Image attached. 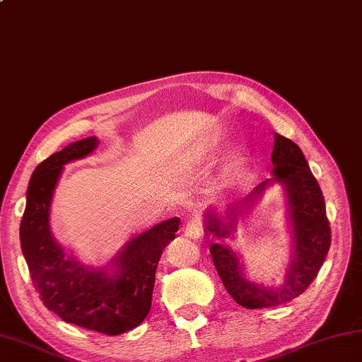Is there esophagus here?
<instances>
[{
  "label": "esophagus",
  "mask_w": 362,
  "mask_h": 362,
  "mask_svg": "<svg viewBox=\"0 0 362 362\" xmlns=\"http://www.w3.org/2000/svg\"><path fill=\"white\" fill-rule=\"evenodd\" d=\"M185 235L189 238V240H199L202 236V226L199 219H191L187 222L185 227Z\"/></svg>",
  "instance_id": "34e87169"
}]
</instances>
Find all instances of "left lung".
Returning a JSON list of instances; mask_svg holds the SVG:
<instances>
[{"label":"left lung","mask_w":362,"mask_h":362,"mask_svg":"<svg viewBox=\"0 0 362 362\" xmlns=\"http://www.w3.org/2000/svg\"><path fill=\"white\" fill-rule=\"evenodd\" d=\"M272 151V179L261 182L252 193L227 205L224 213L205 211V233L213 238H232L238 219L245 216L253 204L272 183H280L286 196L288 228L292 238L291 261L280 288H269L250 281L244 272L240 255L224 243H211L214 267L230 296L247 310L269 308L296 298L316 279L332 243L324 196L317 180L306 163L302 149L289 138L275 134Z\"/></svg>","instance_id":"obj_1"}]
</instances>
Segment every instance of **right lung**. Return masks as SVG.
<instances>
[{
    "instance_id": "right-lung-1",
    "label": "right lung",
    "mask_w": 362,
    "mask_h": 362,
    "mask_svg": "<svg viewBox=\"0 0 362 362\" xmlns=\"http://www.w3.org/2000/svg\"><path fill=\"white\" fill-rule=\"evenodd\" d=\"M98 144L96 136L74 141L35 168L26 191L20 243L46 308L68 324L117 336L148 316L160 257L175 238L180 219L171 218L136 235L104 267H90L64 250L49 228L54 189L64 166L90 156Z\"/></svg>"
}]
</instances>
